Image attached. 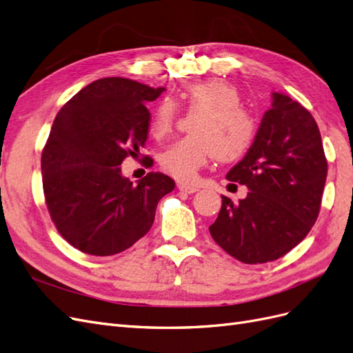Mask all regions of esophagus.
<instances>
[{
  "mask_svg": "<svg viewBox=\"0 0 353 353\" xmlns=\"http://www.w3.org/2000/svg\"><path fill=\"white\" fill-rule=\"evenodd\" d=\"M178 190L179 191H183V193H185V194H193V193H196V191H199V188L197 187H194V185H188V184H178Z\"/></svg>",
  "mask_w": 353,
  "mask_h": 353,
  "instance_id": "34e87169",
  "label": "esophagus"
}]
</instances>
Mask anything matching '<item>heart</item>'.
I'll list each match as a JSON object with an SVG mask.
<instances>
[{
	"mask_svg": "<svg viewBox=\"0 0 353 353\" xmlns=\"http://www.w3.org/2000/svg\"><path fill=\"white\" fill-rule=\"evenodd\" d=\"M191 112L199 116L191 125V137L174 143L160 153L159 165L165 174L191 181L212 157L230 163L250 150L256 137V121L241 105L239 90L227 81L209 79L183 91ZM175 105L162 100L154 109L148 131L162 140L174 128Z\"/></svg>",
	"mask_w": 353,
	"mask_h": 353,
	"instance_id": "b5f03b06",
	"label": "heart"
}]
</instances>
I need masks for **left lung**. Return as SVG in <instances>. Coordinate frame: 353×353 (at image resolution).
<instances>
[{
    "label": "left lung",
    "instance_id": "obj_1",
    "mask_svg": "<svg viewBox=\"0 0 353 353\" xmlns=\"http://www.w3.org/2000/svg\"><path fill=\"white\" fill-rule=\"evenodd\" d=\"M325 178L327 159L312 114L288 95L272 92L250 150L227 174L250 191L239 203L222 196L210 236L244 263L281 258L311 231Z\"/></svg>",
    "mask_w": 353,
    "mask_h": 353
}]
</instances>
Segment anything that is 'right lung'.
<instances>
[{"mask_svg": "<svg viewBox=\"0 0 353 353\" xmlns=\"http://www.w3.org/2000/svg\"><path fill=\"white\" fill-rule=\"evenodd\" d=\"M165 91L126 78H103L63 105L41 156L42 187L61 237L92 256L121 253L152 228L172 178L148 172L138 184L121 165L144 147L150 112Z\"/></svg>", "mask_w": 353, "mask_h": 353, "instance_id": "add662e5", "label": "right lung"}]
</instances>
